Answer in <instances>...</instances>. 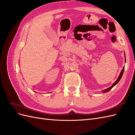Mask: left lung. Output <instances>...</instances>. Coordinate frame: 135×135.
I'll use <instances>...</instances> for the list:
<instances>
[{
    "label": "left lung",
    "mask_w": 135,
    "mask_h": 135,
    "mask_svg": "<svg viewBox=\"0 0 135 135\" xmlns=\"http://www.w3.org/2000/svg\"><path fill=\"white\" fill-rule=\"evenodd\" d=\"M126 58V57H125ZM125 60H126V59H125ZM124 67L123 68V69H122V71H121V72H120V74H119V76H118V78L117 79V80L115 81V82L114 83L112 86H110L109 88H107V89H104V90H103V92L104 93H105V92H108V91H109L110 89H111L114 86H115V85L119 82V80H120V79H121V78H122V75H123V72H124Z\"/></svg>",
    "instance_id": "left-lung-1"
}]
</instances>
